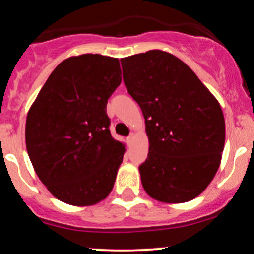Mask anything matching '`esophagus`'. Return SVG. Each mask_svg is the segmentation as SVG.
Segmentation results:
<instances>
[{
	"instance_id": "34e87169",
	"label": "esophagus",
	"mask_w": 254,
	"mask_h": 254,
	"mask_svg": "<svg viewBox=\"0 0 254 254\" xmlns=\"http://www.w3.org/2000/svg\"><path fill=\"white\" fill-rule=\"evenodd\" d=\"M132 139H133V133H131V135L127 138V143H131V142H132Z\"/></svg>"
}]
</instances>
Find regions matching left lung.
Returning a JSON list of instances; mask_svg holds the SVG:
<instances>
[{
  "instance_id": "8db88e82",
  "label": "left lung",
  "mask_w": 254,
  "mask_h": 254,
  "mask_svg": "<svg viewBox=\"0 0 254 254\" xmlns=\"http://www.w3.org/2000/svg\"><path fill=\"white\" fill-rule=\"evenodd\" d=\"M127 92L141 107L149 153L139 165L154 199L184 203L215 177L224 147L220 104L183 61L160 50L122 58Z\"/></svg>"
}]
</instances>
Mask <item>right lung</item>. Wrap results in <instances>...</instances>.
<instances>
[{
  "mask_svg": "<svg viewBox=\"0 0 254 254\" xmlns=\"http://www.w3.org/2000/svg\"><path fill=\"white\" fill-rule=\"evenodd\" d=\"M117 58L63 61L28 111L26 147L37 176L57 199L93 205L109 196L124 145L110 132L109 98L122 82Z\"/></svg>",
  "mask_w": 254,
  "mask_h": 254,
  "instance_id": "obj_1",
  "label": "right lung"
}]
</instances>
